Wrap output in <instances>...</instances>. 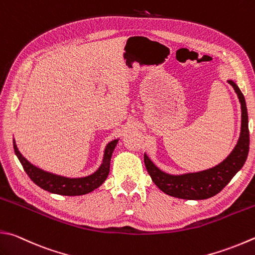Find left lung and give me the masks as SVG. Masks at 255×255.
<instances>
[{
  "instance_id": "left-lung-1",
  "label": "left lung",
  "mask_w": 255,
  "mask_h": 255,
  "mask_svg": "<svg viewBox=\"0 0 255 255\" xmlns=\"http://www.w3.org/2000/svg\"><path fill=\"white\" fill-rule=\"evenodd\" d=\"M241 103V132L237 145L232 152L208 170L189 172L183 174H171L162 171L144 153V164L154 184L165 194L184 200H205L222 191L232 177L242 169L247 161L250 146L248 110L241 90L233 80H228Z\"/></svg>"
}]
</instances>
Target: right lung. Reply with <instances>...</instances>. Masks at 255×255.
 I'll list each match as a JSON object with an SVG mask.
<instances>
[{
  "instance_id": "right-lung-1",
  "label": "right lung",
  "mask_w": 255,
  "mask_h": 255,
  "mask_svg": "<svg viewBox=\"0 0 255 255\" xmlns=\"http://www.w3.org/2000/svg\"><path fill=\"white\" fill-rule=\"evenodd\" d=\"M119 138L110 141L104 148L102 163H101L99 169L93 172L92 174L82 177H68L42 170L36 165L32 164L30 161H27L21 154V152L18 151L16 146L15 140H13V147L17 158L21 162L24 171L26 172V174L30 176V179L36 185L40 186L41 189L54 194L75 196L88 194L103 184V182L107 180L109 175L110 162H111L112 153L115 146H117Z\"/></svg>"
}]
</instances>
